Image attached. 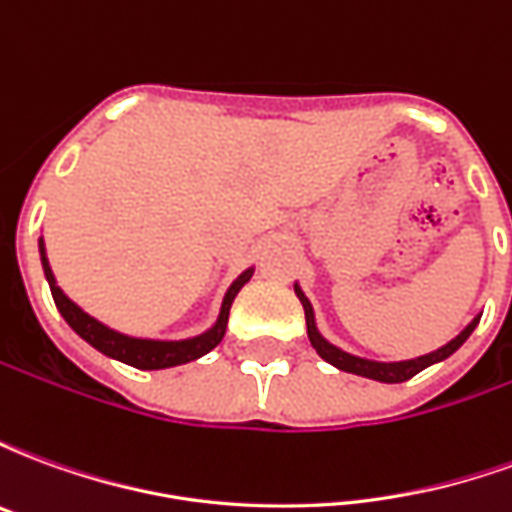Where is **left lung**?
<instances>
[{
	"label": "left lung",
	"instance_id": "obj_1",
	"mask_svg": "<svg viewBox=\"0 0 512 512\" xmlns=\"http://www.w3.org/2000/svg\"><path fill=\"white\" fill-rule=\"evenodd\" d=\"M293 290H296L301 307H304V318H307V337H310L312 348L318 351V356H321L323 362H329V365H334L337 370H343V373L373 378V381H381V384H400V381H408L411 376L422 373L425 367L436 365V362H444L447 356L455 354V351L469 340V334L474 332V326L480 323V315H477V318H474V321L469 323L461 334H458V337H452L450 343L441 345V348H436V351H430V354L425 356H417V359H400V362H378V359H365V356L348 354V351H343V348H337L334 343H329V340L321 334V329H318V323H315V310H312L310 299L304 296V290H301L299 282L293 285Z\"/></svg>",
	"mask_w": 512,
	"mask_h": 512
}]
</instances>
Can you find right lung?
<instances>
[{"label":"right lung","mask_w":512,"mask_h":512,"mask_svg":"<svg viewBox=\"0 0 512 512\" xmlns=\"http://www.w3.org/2000/svg\"><path fill=\"white\" fill-rule=\"evenodd\" d=\"M40 249V266H43V274H46V282H49L51 296H54V304L57 310L65 318V323L71 326L73 332L82 337L84 343H90L95 351H101L109 359H117L123 365H131L136 370H164V367H178L186 365V362H194L200 359L208 351H213L216 345L222 343L224 332H227V321H230V307H233V299L238 296V290L244 288L246 282L252 279L255 268L249 266L235 279L233 285L227 288L222 299V307H219V315L213 321L211 329H205L202 334H194V337H183V340H150V337H134V334H123L106 326L98 318H93L90 312H84L76 301H71L65 296V290L57 285V277L49 266V257H46V244H43V235L38 238Z\"/></svg>","instance_id":"1"}]
</instances>
